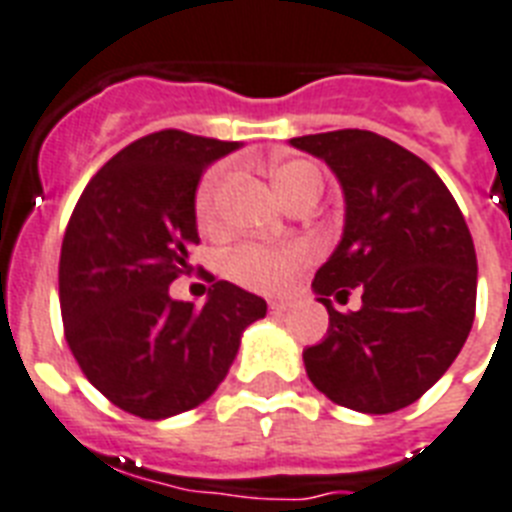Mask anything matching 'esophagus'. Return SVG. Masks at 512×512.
I'll use <instances>...</instances> for the list:
<instances>
[{
  "instance_id": "1",
  "label": "esophagus",
  "mask_w": 512,
  "mask_h": 512,
  "mask_svg": "<svg viewBox=\"0 0 512 512\" xmlns=\"http://www.w3.org/2000/svg\"><path fill=\"white\" fill-rule=\"evenodd\" d=\"M286 310H292V302H286V299H273L270 302V313L273 315H284Z\"/></svg>"
}]
</instances>
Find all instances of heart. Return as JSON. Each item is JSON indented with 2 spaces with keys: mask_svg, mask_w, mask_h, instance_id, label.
Listing matches in <instances>:
<instances>
[{
  "mask_svg": "<svg viewBox=\"0 0 512 512\" xmlns=\"http://www.w3.org/2000/svg\"><path fill=\"white\" fill-rule=\"evenodd\" d=\"M220 178L223 170L215 168L199 184L197 199H194V213H197L199 226H210L215 218V199H218ZM307 178H321L318 170L310 162L294 160L284 162L281 168L273 170V184H276L278 197L286 199L305 184ZM305 244H286V247H263V244H242L226 257V273L234 278L236 284L257 289V292H284L292 284L297 270L307 263Z\"/></svg>",
  "mask_w": 512,
  "mask_h": 512,
  "instance_id": "heart-1",
  "label": "heart"
}]
</instances>
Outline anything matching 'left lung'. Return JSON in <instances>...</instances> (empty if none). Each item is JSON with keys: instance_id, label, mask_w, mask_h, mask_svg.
<instances>
[{"instance_id": "1", "label": "left lung", "mask_w": 512, "mask_h": 512, "mask_svg": "<svg viewBox=\"0 0 512 512\" xmlns=\"http://www.w3.org/2000/svg\"><path fill=\"white\" fill-rule=\"evenodd\" d=\"M331 168L344 228L313 292L328 310L321 344L302 352L331 402L384 415L413 405L463 350L476 313V249L458 202L434 168L360 128L289 139ZM364 294L355 314L328 296Z\"/></svg>"}]
</instances>
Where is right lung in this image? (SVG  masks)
I'll return each mask as SVG.
<instances>
[{"label": "right lung", "mask_w": 512, "mask_h": 512, "mask_svg": "<svg viewBox=\"0 0 512 512\" xmlns=\"http://www.w3.org/2000/svg\"><path fill=\"white\" fill-rule=\"evenodd\" d=\"M242 147L186 131L128 144L89 181L60 252L65 339L112 405L162 421L202 405L226 378L263 297L215 281L205 305L170 297L199 244V178Z\"/></svg>", "instance_id": "obj_1"}]
</instances>
